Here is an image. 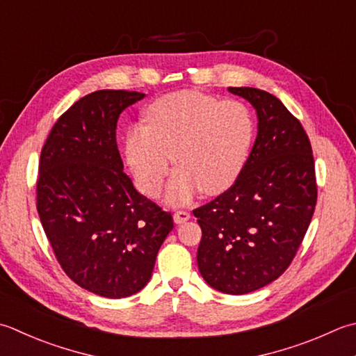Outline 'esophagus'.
Instances as JSON below:
<instances>
[{
	"label": "esophagus",
	"mask_w": 356,
	"mask_h": 356,
	"mask_svg": "<svg viewBox=\"0 0 356 356\" xmlns=\"http://www.w3.org/2000/svg\"><path fill=\"white\" fill-rule=\"evenodd\" d=\"M172 218H174V222H176V224H184V222H186L188 219H190L191 216H190V213H188V211L179 210V211L174 213Z\"/></svg>",
	"instance_id": "1"
}]
</instances>
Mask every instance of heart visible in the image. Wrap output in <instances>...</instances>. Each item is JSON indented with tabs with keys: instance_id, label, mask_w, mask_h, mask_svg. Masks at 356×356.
Masks as SVG:
<instances>
[{
	"instance_id": "b5f03b06",
	"label": "heart",
	"mask_w": 356,
	"mask_h": 356,
	"mask_svg": "<svg viewBox=\"0 0 356 356\" xmlns=\"http://www.w3.org/2000/svg\"><path fill=\"white\" fill-rule=\"evenodd\" d=\"M145 124L129 128L124 159L138 191L154 197L174 159L165 191L170 204H184L199 190L207 196L232 186L247 162L254 137L250 109L238 100L180 90L152 102Z\"/></svg>"
}]
</instances>
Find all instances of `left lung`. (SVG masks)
<instances>
[{
  "label": "left lung",
  "mask_w": 356,
  "mask_h": 356,
  "mask_svg": "<svg viewBox=\"0 0 356 356\" xmlns=\"http://www.w3.org/2000/svg\"><path fill=\"white\" fill-rule=\"evenodd\" d=\"M228 90L256 109V140L233 186L193 214L202 228V277L222 293L245 295L277 280L293 261L318 190L310 140L298 118L266 90Z\"/></svg>",
  "instance_id": "8db88e82"
}]
</instances>
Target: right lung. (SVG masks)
<instances>
[{"label":"right lung","mask_w":356,"mask_h":356,"mask_svg":"<svg viewBox=\"0 0 356 356\" xmlns=\"http://www.w3.org/2000/svg\"><path fill=\"white\" fill-rule=\"evenodd\" d=\"M145 94L102 89L63 114L41 149L37 210L61 268L81 289L118 299L151 280L170 213L123 172L115 129Z\"/></svg>","instance_id":"1"}]
</instances>
